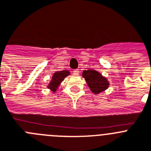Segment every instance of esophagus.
I'll return each instance as SVG.
<instances>
[{"instance_id":"1","label":"esophagus","mask_w":151,"mask_h":151,"mask_svg":"<svg viewBox=\"0 0 151 151\" xmlns=\"http://www.w3.org/2000/svg\"><path fill=\"white\" fill-rule=\"evenodd\" d=\"M74 74H79V69H75V70H74Z\"/></svg>"}]
</instances>
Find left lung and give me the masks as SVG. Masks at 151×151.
I'll list each match as a JSON object with an SVG mask.
<instances>
[{"instance_id": "1", "label": "left lung", "mask_w": 151, "mask_h": 151, "mask_svg": "<svg viewBox=\"0 0 151 151\" xmlns=\"http://www.w3.org/2000/svg\"><path fill=\"white\" fill-rule=\"evenodd\" d=\"M82 76L86 81V83L88 84L90 90L93 93H99L109 87V81L106 77L101 75L100 73H99L97 70L92 69L83 70Z\"/></svg>"}]
</instances>
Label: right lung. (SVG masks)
I'll list each match as a JSON object with an SVG mask.
<instances>
[{
  "label": "right lung",
  "instance_id": "add662e5",
  "mask_svg": "<svg viewBox=\"0 0 151 151\" xmlns=\"http://www.w3.org/2000/svg\"><path fill=\"white\" fill-rule=\"evenodd\" d=\"M70 74V72L68 70H62V71H57L53 74L52 81H50L49 84L48 85V88L50 89L54 93L56 91L61 81L65 79V77Z\"/></svg>",
  "mask_w": 151,
  "mask_h": 151
}]
</instances>
